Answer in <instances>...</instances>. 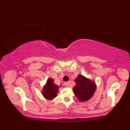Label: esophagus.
Returning <instances> with one entry per match:
<instances>
[{"label":"esophagus","mask_w":130,"mask_h":130,"mask_svg":"<svg viewBox=\"0 0 130 130\" xmlns=\"http://www.w3.org/2000/svg\"><path fill=\"white\" fill-rule=\"evenodd\" d=\"M65 86H67V87H68V86L70 85V81L66 82V83H65Z\"/></svg>","instance_id":"obj_1"}]
</instances>
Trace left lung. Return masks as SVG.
Here are the masks:
<instances>
[{
    "mask_svg": "<svg viewBox=\"0 0 130 130\" xmlns=\"http://www.w3.org/2000/svg\"><path fill=\"white\" fill-rule=\"evenodd\" d=\"M76 86L73 87L74 95L80 101L90 100L96 89L95 83L82 74H79L75 79Z\"/></svg>",
    "mask_w": 130,
    "mask_h": 130,
    "instance_id": "1",
    "label": "left lung"
}]
</instances>
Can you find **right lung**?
Returning <instances> with one entry per match:
<instances>
[{
  "instance_id": "1",
  "label": "right lung",
  "mask_w": 130,
  "mask_h": 130,
  "mask_svg": "<svg viewBox=\"0 0 130 130\" xmlns=\"http://www.w3.org/2000/svg\"><path fill=\"white\" fill-rule=\"evenodd\" d=\"M59 87L60 86L55 84L53 79L50 77L47 80L46 84L43 87L42 95L46 99L48 100H52L57 95Z\"/></svg>"
}]
</instances>
